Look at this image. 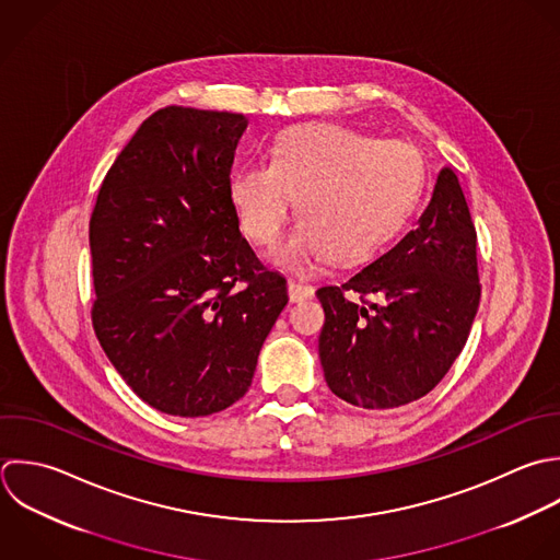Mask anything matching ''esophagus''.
Returning <instances> with one entry per match:
<instances>
[{
	"label": "esophagus",
	"instance_id": "34e87169",
	"mask_svg": "<svg viewBox=\"0 0 560 560\" xmlns=\"http://www.w3.org/2000/svg\"><path fill=\"white\" fill-rule=\"evenodd\" d=\"M314 292H316V288H314V285H310V283L294 281V279H290V281H288V294H290V301H292V303L307 301V299H312V296H314Z\"/></svg>",
	"mask_w": 560,
	"mask_h": 560
}]
</instances>
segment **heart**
<instances>
[{
  "mask_svg": "<svg viewBox=\"0 0 560 560\" xmlns=\"http://www.w3.org/2000/svg\"><path fill=\"white\" fill-rule=\"evenodd\" d=\"M421 191L423 165L412 145L336 124L285 128L270 163L240 167L229 185L242 229L264 246L279 240L299 196L303 220L272 253L294 272L373 259L410 222Z\"/></svg>",
  "mask_w": 560,
  "mask_h": 560,
  "instance_id": "heart-1",
  "label": "heart"
}]
</instances>
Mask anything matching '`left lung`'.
I'll use <instances>...</instances> for the list:
<instances>
[{
  "label": "left lung",
  "mask_w": 560,
  "mask_h": 560,
  "mask_svg": "<svg viewBox=\"0 0 560 560\" xmlns=\"http://www.w3.org/2000/svg\"><path fill=\"white\" fill-rule=\"evenodd\" d=\"M476 246L458 176L443 167L415 231L340 288L316 292L325 310L318 355L336 397L366 410L399 408L447 375L480 305Z\"/></svg>",
  "instance_id": "left-lung-1"
}]
</instances>
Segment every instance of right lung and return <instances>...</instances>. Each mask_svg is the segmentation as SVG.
Listing matches in <instances>:
<instances>
[{"label":"right lung","instance_id":"1","mask_svg":"<svg viewBox=\"0 0 560 560\" xmlns=\"http://www.w3.org/2000/svg\"><path fill=\"white\" fill-rule=\"evenodd\" d=\"M242 113L165 106L106 172L89 222L95 336L132 393L172 417L242 399L285 279L240 233L231 165Z\"/></svg>","mask_w":560,"mask_h":560}]
</instances>
